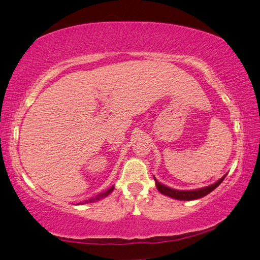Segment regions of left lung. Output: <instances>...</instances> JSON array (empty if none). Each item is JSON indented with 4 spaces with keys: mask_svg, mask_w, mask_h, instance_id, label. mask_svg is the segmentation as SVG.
I'll list each match as a JSON object with an SVG mask.
<instances>
[{
    "mask_svg": "<svg viewBox=\"0 0 260 260\" xmlns=\"http://www.w3.org/2000/svg\"><path fill=\"white\" fill-rule=\"evenodd\" d=\"M225 176L222 177V178L217 180L216 183L209 185V186L198 188V189H192V191H179V189L168 187V186H166V185L160 184L158 180H156L155 177H154V179H155L156 187H157V189L160 193H162V194L168 196L170 198H174V199H177V200H196V199H200V198L207 196L208 193H211L213 191V189H215L222 182H223Z\"/></svg>",
    "mask_w": 260,
    "mask_h": 260,
    "instance_id": "obj_1",
    "label": "left lung"
}]
</instances>
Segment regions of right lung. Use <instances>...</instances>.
I'll list each match as a JSON object with an SVG mask.
<instances>
[{
    "label": "right lung",
    "mask_w": 260,
    "mask_h": 260,
    "mask_svg": "<svg viewBox=\"0 0 260 260\" xmlns=\"http://www.w3.org/2000/svg\"><path fill=\"white\" fill-rule=\"evenodd\" d=\"M113 188H114V186L110 187L109 189H106L105 192H103V193H100V194H97V197L91 198V199H89V200H85L84 203H82V205H83V204H88V203H94V201H97V200H101V199H103V198L108 197V196L110 194V193L113 191ZM78 205H80V204H78Z\"/></svg>",
    "instance_id": "add662e5"
}]
</instances>
